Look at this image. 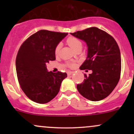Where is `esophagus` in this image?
Here are the masks:
<instances>
[{
    "label": "esophagus",
    "mask_w": 134,
    "mask_h": 134,
    "mask_svg": "<svg viewBox=\"0 0 134 134\" xmlns=\"http://www.w3.org/2000/svg\"><path fill=\"white\" fill-rule=\"evenodd\" d=\"M73 73H74V72L72 71H68V72H67V75H68V76H70V75L72 74Z\"/></svg>",
    "instance_id": "34e87169"
}]
</instances>
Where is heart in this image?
Listing matches in <instances>:
<instances>
[{
    "label": "heart",
    "instance_id": "1",
    "mask_svg": "<svg viewBox=\"0 0 134 134\" xmlns=\"http://www.w3.org/2000/svg\"><path fill=\"white\" fill-rule=\"evenodd\" d=\"M67 42L69 45L70 46V47H72L73 49H74L75 50H76V49H77L78 48L82 47V43H81V41H80L79 39H77V38L72 37V36L68 38V39L67 40ZM60 44H58V45H57V47H55V54L56 55L58 54V52L60 51ZM68 65L69 67H74V64H72V63H69Z\"/></svg>",
    "mask_w": 134,
    "mask_h": 134
}]
</instances>
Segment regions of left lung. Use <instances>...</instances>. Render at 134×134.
I'll list each match as a JSON object with an SVG mask.
<instances>
[{"label": "left lung", "mask_w": 134, "mask_h": 134, "mask_svg": "<svg viewBox=\"0 0 134 134\" xmlns=\"http://www.w3.org/2000/svg\"><path fill=\"white\" fill-rule=\"evenodd\" d=\"M70 34L87 46V58L79 69L93 71L89 76L84 74V81L77 85L78 91L89 100L104 99L120 78L121 57L117 43L111 35L96 27Z\"/></svg>", "instance_id": "obj_1"}]
</instances>
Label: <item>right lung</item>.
Wrapping results in <instances>:
<instances>
[{
	"mask_svg": "<svg viewBox=\"0 0 134 134\" xmlns=\"http://www.w3.org/2000/svg\"><path fill=\"white\" fill-rule=\"evenodd\" d=\"M67 33L40 30L20 47L16 60L18 79L28 98L37 103H47L58 93L65 72H48L47 64L55 60V49Z\"/></svg>",
	"mask_w": 134,
	"mask_h": 134,
	"instance_id": "add662e5",
	"label": "right lung"
}]
</instances>
